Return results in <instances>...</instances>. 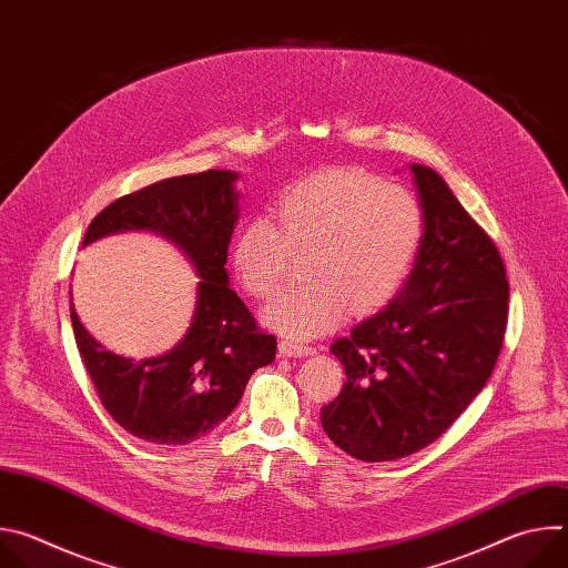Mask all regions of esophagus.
Listing matches in <instances>:
<instances>
[{
	"mask_svg": "<svg viewBox=\"0 0 568 568\" xmlns=\"http://www.w3.org/2000/svg\"><path fill=\"white\" fill-rule=\"evenodd\" d=\"M278 353L283 357H310L316 353L314 346H305V344H296V342H281L278 344Z\"/></svg>",
	"mask_w": 568,
	"mask_h": 568,
	"instance_id": "obj_1",
	"label": "esophagus"
}]
</instances>
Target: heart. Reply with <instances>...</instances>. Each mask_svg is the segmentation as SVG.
I'll return each instance as SVG.
<instances>
[{"mask_svg":"<svg viewBox=\"0 0 568 568\" xmlns=\"http://www.w3.org/2000/svg\"><path fill=\"white\" fill-rule=\"evenodd\" d=\"M278 229L254 217L231 247L237 285L270 298L285 281L290 256H305L307 287L276 296L263 321L287 339L303 342L333 331L355 314L386 305L402 287L425 235L418 197L359 169L318 171L276 202Z\"/></svg>","mask_w":568,"mask_h":568,"instance_id":"1","label":"heart"}]
</instances>
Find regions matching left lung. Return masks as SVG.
<instances>
[{"mask_svg":"<svg viewBox=\"0 0 568 568\" xmlns=\"http://www.w3.org/2000/svg\"><path fill=\"white\" fill-rule=\"evenodd\" d=\"M412 173L425 211L414 270L384 310L331 346L346 384L321 407L328 438L366 463L443 436L490 379L508 323L497 245L436 171L412 164Z\"/></svg>","mask_w":568,"mask_h":568,"instance_id":"8db88e82","label":"left lung"}]
</instances>
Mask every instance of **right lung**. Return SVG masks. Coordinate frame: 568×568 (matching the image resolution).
Masks as SVG:
<instances>
[{
	"label": "right lung",
	"instance_id": "obj_1",
	"mask_svg": "<svg viewBox=\"0 0 568 568\" xmlns=\"http://www.w3.org/2000/svg\"><path fill=\"white\" fill-rule=\"evenodd\" d=\"M235 180L231 171L161 180L114 200L88 226L83 245L119 231L164 235L202 278L184 339L141 362L92 339L71 303L75 346L105 412L141 440L186 445L209 434L235 409L254 371L276 357V337L258 328L250 307L229 287L224 265L237 222Z\"/></svg>",
	"mask_w": 568,
	"mask_h": 568
}]
</instances>
